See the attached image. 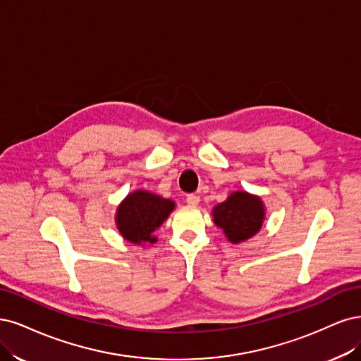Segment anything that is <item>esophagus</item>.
Masks as SVG:
<instances>
[{"instance_id": "obj_1", "label": "esophagus", "mask_w": 361, "mask_h": 361, "mask_svg": "<svg viewBox=\"0 0 361 361\" xmlns=\"http://www.w3.org/2000/svg\"><path fill=\"white\" fill-rule=\"evenodd\" d=\"M200 201H201V197L197 196V195H188V197H185V202H188L190 207H196L197 204H200Z\"/></svg>"}]
</instances>
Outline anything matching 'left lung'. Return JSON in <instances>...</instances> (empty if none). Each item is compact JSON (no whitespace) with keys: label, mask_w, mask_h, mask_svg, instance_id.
I'll return each mask as SVG.
<instances>
[{"label":"left lung","mask_w":361,"mask_h":361,"mask_svg":"<svg viewBox=\"0 0 361 361\" xmlns=\"http://www.w3.org/2000/svg\"><path fill=\"white\" fill-rule=\"evenodd\" d=\"M212 214L228 241L240 244L261 231L265 220V205L261 196L237 190L232 192L226 201L217 204Z\"/></svg>","instance_id":"8db88e82"}]
</instances>
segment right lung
<instances>
[{
  "label": "right lung",
  "mask_w": 361,
  "mask_h": 361,
  "mask_svg": "<svg viewBox=\"0 0 361 361\" xmlns=\"http://www.w3.org/2000/svg\"><path fill=\"white\" fill-rule=\"evenodd\" d=\"M176 202L148 190H135L117 207L115 225L124 240L133 244H154V232L169 217Z\"/></svg>",
  "instance_id": "add662e5"
}]
</instances>
